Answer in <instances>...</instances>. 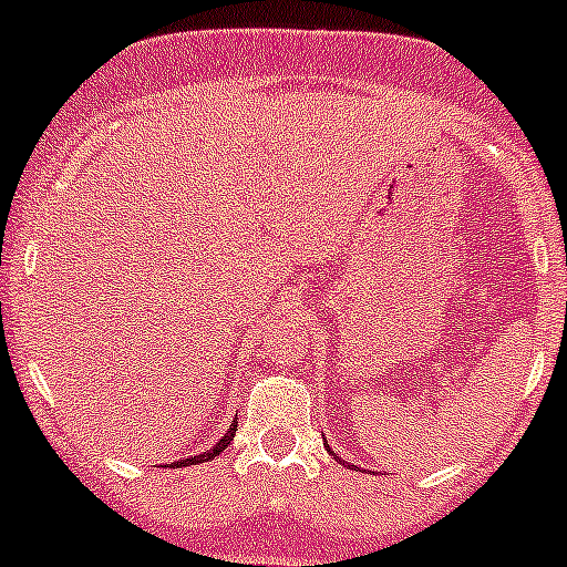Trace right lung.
Instances as JSON below:
<instances>
[{
  "instance_id": "right-lung-1",
  "label": "right lung",
  "mask_w": 567,
  "mask_h": 567,
  "mask_svg": "<svg viewBox=\"0 0 567 567\" xmlns=\"http://www.w3.org/2000/svg\"><path fill=\"white\" fill-rule=\"evenodd\" d=\"M236 420H238V416H236ZM236 420H233V425L227 427V433H225V436H221L219 442L214 444V450H208V453H203V455H194V458L177 461V463H173V466H194V463L210 461V458H216V455H219V453H225V450H227V444H230L233 439H236V427H238V425H236Z\"/></svg>"
}]
</instances>
